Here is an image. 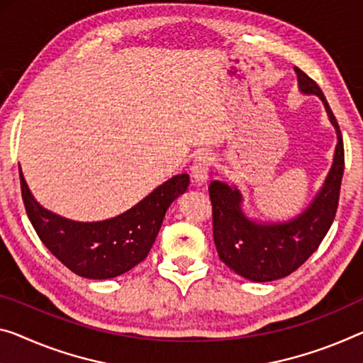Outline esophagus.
<instances>
[{"instance_id": "obj_1", "label": "esophagus", "mask_w": 363, "mask_h": 363, "mask_svg": "<svg viewBox=\"0 0 363 363\" xmlns=\"http://www.w3.org/2000/svg\"><path fill=\"white\" fill-rule=\"evenodd\" d=\"M213 155L209 152H201L199 155H196L193 160L191 165V178L194 182V185L203 186L208 183L209 180V169L213 165Z\"/></svg>"}]
</instances>
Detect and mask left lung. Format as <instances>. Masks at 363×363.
Segmentation results:
<instances>
[{"label": "left lung", "mask_w": 363, "mask_h": 363, "mask_svg": "<svg viewBox=\"0 0 363 363\" xmlns=\"http://www.w3.org/2000/svg\"><path fill=\"white\" fill-rule=\"evenodd\" d=\"M294 71L300 94L316 96L325 105L337 138L331 169L313 199L291 219L261 220L245 211V196L235 183L222 178L209 185L214 243L219 258L238 276L253 282L276 281L302 266L330 230L339 203L344 174L341 130L316 82L298 68Z\"/></svg>", "instance_id": "obj_1"}]
</instances>
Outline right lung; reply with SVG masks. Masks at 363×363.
Here are the masks:
<instances>
[{
    "label": "right lung",
    "instance_id": "right-lung-1",
    "mask_svg": "<svg viewBox=\"0 0 363 363\" xmlns=\"http://www.w3.org/2000/svg\"><path fill=\"white\" fill-rule=\"evenodd\" d=\"M19 177L27 216L38 238L68 269L87 279L121 276L146 259L167 209L189 185L186 174L175 175L125 213L105 220L81 222L43 208L33 198L21 169Z\"/></svg>",
    "mask_w": 363,
    "mask_h": 363
}]
</instances>
